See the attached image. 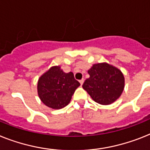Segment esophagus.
<instances>
[{
	"mask_svg": "<svg viewBox=\"0 0 150 150\" xmlns=\"http://www.w3.org/2000/svg\"><path fill=\"white\" fill-rule=\"evenodd\" d=\"M83 82H84V79H82V80H80V84H81V85H83Z\"/></svg>",
	"mask_w": 150,
	"mask_h": 150,
	"instance_id": "34e87169",
	"label": "esophagus"
}]
</instances>
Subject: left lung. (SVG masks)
<instances>
[{"label": "left lung", "mask_w": 150, "mask_h": 150, "mask_svg": "<svg viewBox=\"0 0 150 150\" xmlns=\"http://www.w3.org/2000/svg\"><path fill=\"white\" fill-rule=\"evenodd\" d=\"M90 77L83 88L95 102L110 105L121 96L125 86V78L120 69L106 62L93 64L88 70Z\"/></svg>", "instance_id": "8db88e82"}]
</instances>
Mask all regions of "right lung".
I'll use <instances>...</instances> for the list:
<instances>
[{
    "label": "right lung",
    "instance_id": "right-lung-1",
    "mask_svg": "<svg viewBox=\"0 0 150 150\" xmlns=\"http://www.w3.org/2000/svg\"><path fill=\"white\" fill-rule=\"evenodd\" d=\"M80 85L72 72L67 74L60 66H54L38 79V93L44 105L54 110H60L70 103Z\"/></svg>",
    "mask_w": 150,
    "mask_h": 150
}]
</instances>
